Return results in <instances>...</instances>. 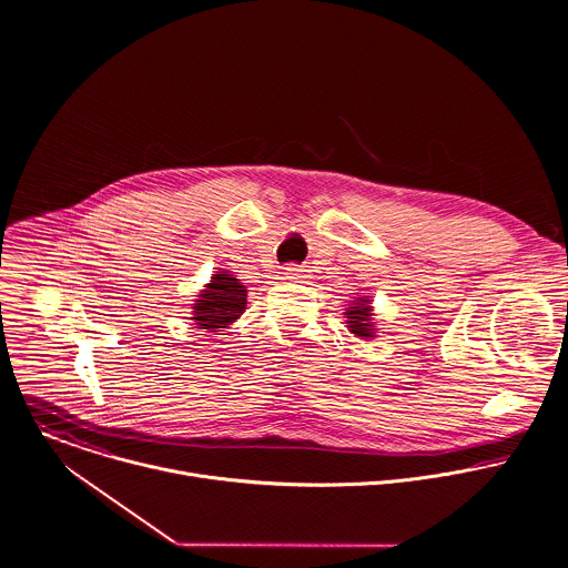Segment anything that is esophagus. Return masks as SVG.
I'll return each mask as SVG.
<instances>
[{
  "label": "esophagus",
  "instance_id": "34e87169",
  "mask_svg": "<svg viewBox=\"0 0 568 568\" xmlns=\"http://www.w3.org/2000/svg\"><path fill=\"white\" fill-rule=\"evenodd\" d=\"M284 275H286L288 280H300V277H304V268H302L300 264H288V266L284 268Z\"/></svg>",
  "mask_w": 568,
  "mask_h": 568
}]
</instances>
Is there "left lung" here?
<instances>
[{"instance_id":"left-lung-1","label":"left lung","mask_w":568,"mask_h":568,"mask_svg":"<svg viewBox=\"0 0 568 568\" xmlns=\"http://www.w3.org/2000/svg\"><path fill=\"white\" fill-rule=\"evenodd\" d=\"M348 324H351V331L357 335V337H375L373 335V328H371V306L362 300L357 306H353L348 313Z\"/></svg>"}]
</instances>
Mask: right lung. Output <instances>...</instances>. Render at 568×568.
Wrapping results in <instances>:
<instances>
[{"instance_id": "right-lung-1", "label": "right lung", "mask_w": 568, "mask_h": 568, "mask_svg": "<svg viewBox=\"0 0 568 568\" xmlns=\"http://www.w3.org/2000/svg\"><path fill=\"white\" fill-rule=\"evenodd\" d=\"M246 306V288L229 273H217L211 284L202 291L197 304L193 306V320L200 328L215 333L235 322Z\"/></svg>"}]
</instances>
